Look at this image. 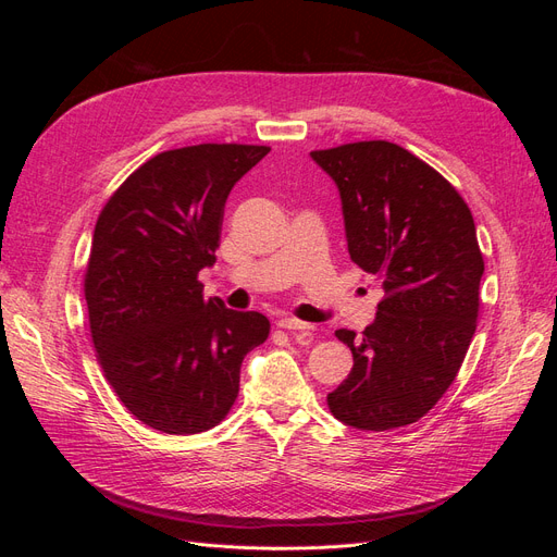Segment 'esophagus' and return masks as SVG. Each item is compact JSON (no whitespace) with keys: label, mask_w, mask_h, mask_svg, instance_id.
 Listing matches in <instances>:
<instances>
[{"label":"esophagus","mask_w":557,"mask_h":557,"mask_svg":"<svg viewBox=\"0 0 557 557\" xmlns=\"http://www.w3.org/2000/svg\"><path fill=\"white\" fill-rule=\"evenodd\" d=\"M278 327L290 330V332H311L313 330L311 323H305V320H297V318H281Z\"/></svg>","instance_id":"1"}]
</instances>
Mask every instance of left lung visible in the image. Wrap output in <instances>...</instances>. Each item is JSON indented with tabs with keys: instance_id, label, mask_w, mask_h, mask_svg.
Here are the masks:
<instances>
[{
	"instance_id": "1",
	"label": "left lung",
	"mask_w": 557,
	"mask_h": 557,
	"mask_svg": "<svg viewBox=\"0 0 557 557\" xmlns=\"http://www.w3.org/2000/svg\"><path fill=\"white\" fill-rule=\"evenodd\" d=\"M339 188L350 260L383 278L376 320L360 336L336 330L350 352L330 411L383 432L423 418L458 376L479 315L483 256L460 193L391 141L313 150Z\"/></svg>"
}]
</instances>
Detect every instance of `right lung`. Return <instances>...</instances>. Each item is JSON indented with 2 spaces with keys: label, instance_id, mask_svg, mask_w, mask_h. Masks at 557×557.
<instances>
[{
  "label": "right lung",
  "instance_id": "1",
  "mask_svg": "<svg viewBox=\"0 0 557 557\" xmlns=\"http://www.w3.org/2000/svg\"><path fill=\"white\" fill-rule=\"evenodd\" d=\"M269 146L199 144L144 162L97 218L86 301L97 360L144 425L215 428L239 395L246 352L269 336L258 311L205 299L230 190Z\"/></svg>",
  "mask_w": 557,
  "mask_h": 557
}]
</instances>
